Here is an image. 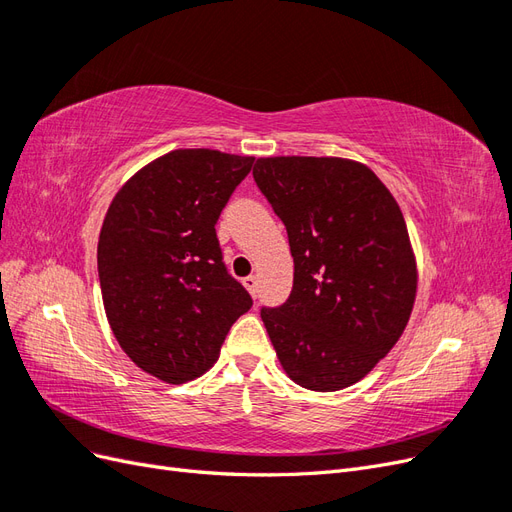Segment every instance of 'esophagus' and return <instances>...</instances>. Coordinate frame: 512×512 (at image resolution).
I'll return each instance as SVG.
<instances>
[{
  "mask_svg": "<svg viewBox=\"0 0 512 512\" xmlns=\"http://www.w3.org/2000/svg\"><path fill=\"white\" fill-rule=\"evenodd\" d=\"M243 286L250 290V294L252 297H256V286H258V280L254 275H247V277H243Z\"/></svg>",
  "mask_w": 512,
  "mask_h": 512,
  "instance_id": "obj_1",
  "label": "esophagus"
}]
</instances>
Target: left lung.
<instances>
[{"mask_svg":"<svg viewBox=\"0 0 512 512\" xmlns=\"http://www.w3.org/2000/svg\"><path fill=\"white\" fill-rule=\"evenodd\" d=\"M254 181L286 226L292 292L262 307L290 380L339 391L397 344L416 297L404 213L365 164L344 158H258Z\"/></svg>","mask_w":512,"mask_h":512,"instance_id":"obj_1","label":"left lung"}]
</instances>
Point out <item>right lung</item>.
Returning <instances> with one entry per match:
<instances>
[{
    "mask_svg": "<svg viewBox=\"0 0 512 512\" xmlns=\"http://www.w3.org/2000/svg\"><path fill=\"white\" fill-rule=\"evenodd\" d=\"M252 164L215 149H175L138 170L106 211L98 275L108 324L123 352L168 384L211 369L252 307L215 235Z\"/></svg>",
    "mask_w": 512,
    "mask_h": 512,
    "instance_id": "add662e5",
    "label": "right lung"
}]
</instances>
